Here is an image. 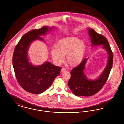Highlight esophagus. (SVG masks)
Returning <instances> with one entry per match:
<instances>
[{"mask_svg":"<svg viewBox=\"0 0 124 124\" xmlns=\"http://www.w3.org/2000/svg\"><path fill=\"white\" fill-rule=\"evenodd\" d=\"M66 70V69H65V68H62L61 69V72H64V71H65Z\"/></svg>","mask_w":124,"mask_h":124,"instance_id":"34e87169","label":"esophagus"}]
</instances>
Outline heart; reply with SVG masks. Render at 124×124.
<instances>
[{"label": "heart", "mask_w": 124, "mask_h": 124, "mask_svg": "<svg viewBox=\"0 0 124 124\" xmlns=\"http://www.w3.org/2000/svg\"><path fill=\"white\" fill-rule=\"evenodd\" d=\"M86 46L85 42L75 37L63 38L51 50L53 61L57 65L61 64L66 56V62L71 67L80 64L85 56Z\"/></svg>", "instance_id": "obj_1"}]
</instances>
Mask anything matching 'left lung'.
I'll return each mask as SVG.
<instances>
[{
  "label": "left lung",
  "instance_id": "obj_1",
  "mask_svg": "<svg viewBox=\"0 0 124 124\" xmlns=\"http://www.w3.org/2000/svg\"><path fill=\"white\" fill-rule=\"evenodd\" d=\"M87 29L92 46H103L108 53V60L104 70L99 77L94 80L88 79L84 71L88 58L83 59L80 65L72 69L68 86L72 93L77 96L88 97L97 93L106 83L112 68L113 55L107 39L94 30Z\"/></svg>",
  "mask_w": 124,
  "mask_h": 124
}]
</instances>
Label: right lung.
<instances>
[{
	"mask_svg": "<svg viewBox=\"0 0 124 124\" xmlns=\"http://www.w3.org/2000/svg\"><path fill=\"white\" fill-rule=\"evenodd\" d=\"M53 28L44 26L30 31L21 38L14 49L12 64L15 76L20 85L30 93L44 92L60 74L61 67L47 61L40 65H34L28 59V52L31 43L36 40L45 42L40 36L46 35Z\"/></svg>",
	"mask_w": 124,
	"mask_h": 124,
	"instance_id": "right-lung-1",
	"label": "right lung"
}]
</instances>
